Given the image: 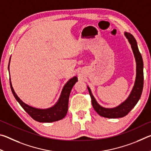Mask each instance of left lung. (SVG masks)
<instances>
[{
  "label": "left lung",
  "mask_w": 151,
  "mask_h": 151,
  "mask_svg": "<svg viewBox=\"0 0 151 151\" xmlns=\"http://www.w3.org/2000/svg\"><path fill=\"white\" fill-rule=\"evenodd\" d=\"M124 35L131 45V48L132 51H133L137 63L136 81H135L134 86L129 98L121 104H120L119 106L115 107V108L106 109L99 105L98 103L96 101L95 99L94 98L93 94H92L91 89L88 87L89 94H90V96L91 97L92 104H93L94 109L95 110V111L99 115L105 117V118L116 119L126 116L136 105L140 98L142 92L144 75H143V61L142 56L139 52L137 41L133 36L129 32H125Z\"/></svg>",
  "instance_id": "8db88e82"
}]
</instances>
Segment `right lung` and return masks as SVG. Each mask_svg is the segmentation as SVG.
Returning a JSON list of instances; mask_svg holds the SVG:
<instances>
[{
  "instance_id": "1",
  "label": "right lung",
  "mask_w": 151,
  "mask_h": 151,
  "mask_svg": "<svg viewBox=\"0 0 151 151\" xmlns=\"http://www.w3.org/2000/svg\"><path fill=\"white\" fill-rule=\"evenodd\" d=\"M10 81H11V78H10ZM76 81H77V77H76V76L70 79L64 86L60 97L57 103L54 106L47 109H36L25 104L20 100L17 95V94L15 93L12 86L11 81H10V85H11L12 93L13 94L14 98L19 102L20 106L33 119L40 122H51L59 121L66 116L68 111V99H69L70 91Z\"/></svg>"
}]
</instances>
